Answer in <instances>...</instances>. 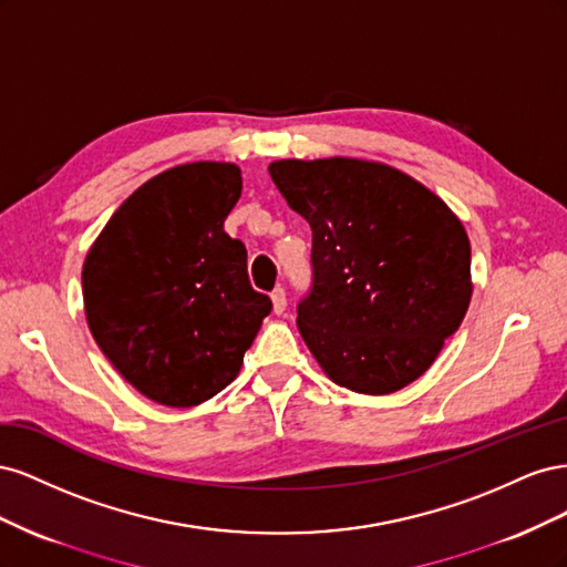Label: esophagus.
Returning <instances> with one entry per match:
<instances>
[{
  "instance_id": "esophagus-1",
  "label": "esophagus",
  "mask_w": 567,
  "mask_h": 567,
  "mask_svg": "<svg viewBox=\"0 0 567 567\" xmlns=\"http://www.w3.org/2000/svg\"><path fill=\"white\" fill-rule=\"evenodd\" d=\"M271 305H274V312H277V315L286 312V290L281 286L271 290Z\"/></svg>"
}]
</instances>
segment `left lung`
<instances>
[{
  "label": "left lung",
  "mask_w": 567,
  "mask_h": 567,
  "mask_svg": "<svg viewBox=\"0 0 567 567\" xmlns=\"http://www.w3.org/2000/svg\"><path fill=\"white\" fill-rule=\"evenodd\" d=\"M269 175L312 227L298 329L319 367L362 394L423 375L466 317L471 244L431 188L357 158L277 161Z\"/></svg>",
  "instance_id": "left-lung-1"
}]
</instances>
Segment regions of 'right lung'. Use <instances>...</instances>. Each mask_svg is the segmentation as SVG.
Segmentation results:
<instances>
[{
	"instance_id": "1",
	"label": "right lung",
	"mask_w": 567,
	"mask_h": 567,
	"mask_svg": "<svg viewBox=\"0 0 567 567\" xmlns=\"http://www.w3.org/2000/svg\"><path fill=\"white\" fill-rule=\"evenodd\" d=\"M234 163H186L142 184L84 257V315L96 346L148 400L196 406L225 390L271 312L225 231L241 198Z\"/></svg>"
}]
</instances>
